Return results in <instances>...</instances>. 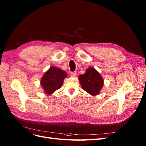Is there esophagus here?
<instances>
[{"label": "esophagus", "mask_w": 146, "mask_h": 146, "mask_svg": "<svg viewBox=\"0 0 146 146\" xmlns=\"http://www.w3.org/2000/svg\"><path fill=\"white\" fill-rule=\"evenodd\" d=\"M71 76L72 77H75L77 76V72H71Z\"/></svg>", "instance_id": "1"}]
</instances>
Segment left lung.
<instances>
[{"instance_id":"1","label":"left lung","mask_w":146,"mask_h":146,"mask_svg":"<svg viewBox=\"0 0 146 146\" xmlns=\"http://www.w3.org/2000/svg\"><path fill=\"white\" fill-rule=\"evenodd\" d=\"M78 80L82 88L92 96L98 95L104 85L101 74L93 67L88 68L84 74L80 75Z\"/></svg>"}]
</instances>
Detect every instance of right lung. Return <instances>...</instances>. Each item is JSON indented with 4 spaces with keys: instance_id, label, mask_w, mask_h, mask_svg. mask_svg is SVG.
<instances>
[{
    "instance_id": "right-lung-1",
    "label": "right lung",
    "mask_w": 146,
    "mask_h": 146,
    "mask_svg": "<svg viewBox=\"0 0 146 146\" xmlns=\"http://www.w3.org/2000/svg\"><path fill=\"white\" fill-rule=\"evenodd\" d=\"M66 72L56 66H51L45 72L40 80V84L44 94H52L62 87L64 79L67 77Z\"/></svg>"
}]
</instances>
